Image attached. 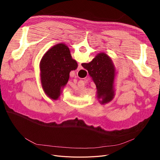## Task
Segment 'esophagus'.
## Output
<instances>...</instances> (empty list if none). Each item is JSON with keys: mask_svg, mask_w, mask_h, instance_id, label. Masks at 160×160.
<instances>
[{"mask_svg": "<svg viewBox=\"0 0 160 160\" xmlns=\"http://www.w3.org/2000/svg\"><path fill=\"white\" fill-rule=\"evenodd\" d=\"M81 69H82V66L81 64L80 63V64H78V68H77V70H81Z\"/></svg>", "mask_w": 160, "mask_h": 160, "instance_id": "34e87169", "label": "esophagus"}]
</instances>
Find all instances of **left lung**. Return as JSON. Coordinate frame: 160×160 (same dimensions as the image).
Here are the masks:
<instances>
[{"mask_svg": "<svg viewBox=\"0 0 160 160\" xmlns=\"http://www.w3.org/2000/svg\"><path fill=\"white\" fill-rule=\"evenodd\" d=\"M78 64L73 59L66 45L59 43L44 54L40 64L41 82L46 94L52 99H57L61 88L70 77V72L77 68Z\"/></svg>", "mask_w": 160, "mask_h": 160, "instance_id": "1", "label": "left lung"}]
</instances>
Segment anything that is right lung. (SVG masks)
Segmentation results:
<instances>
[{
    "label": "right lung",
    "mask_w": 160,
    "mask_h": 160,
    "mask_svg": "<svg viewBox=\"0 0 160 160\" xmlns=\"http://www.w3.org/2000/svg\"><path fill=\"white\" fill-rule=\"evenodd\" d=\"M92 78L98 90V98H102L101 103L104 104L111 101L114 96L113 82L115 71L112 61L104 53H100L89 63H83Z\"/></svg>",
    "instance_id": "1"
}]
</instances>
